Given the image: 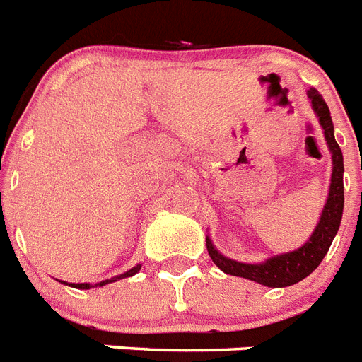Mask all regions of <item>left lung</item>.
I'll use <instances>...</instances> for the list:
<instances>
[{
    "label": "left lung",
    "mask_w": 362,
    "mask_h": 362,
    "mask_svg": "<svg viewBox=\"0 0 362 362\" xmlns=\"http://www.w3.org/2000/svg\"><path fill=\"white\" fill-rule=\"evenodd\" d=\"M308 99H310L312 110L316 114L317 121L323 129V136L327 141L329 151L332 158V173H331V185H329V194L325 199V205L322 209V216L317 221L316 228L308 237V241L303 247L291 250V252L276 254L271 256L265 262L259 263H243L237 259L226 258L224 254L218 252L216 247L211 241V237H205L207 243V252L216 267L224 271L226 274L233 276H241V279L254 280L262 286L267 288H286V286H293L306 279L314 269L322 263L325 258L329 247H331L332 239L337 235L340 221H342L344 211V157L342 149L334 140V127H332L331 112L329 106L325 104L323 97L317 93V89H308L306 91Z\"/></svg>",
    "instance_id": "8db88e82"
}]
</instances>
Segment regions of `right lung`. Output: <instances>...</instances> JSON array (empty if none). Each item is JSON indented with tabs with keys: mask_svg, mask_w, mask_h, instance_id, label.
<instances>
[{
	"mask_svg": "<svg viewBox=\"0 0 362 362\" xmlns=\"http://www.w3.org/2000/svg\"><path fill=\"white\" fill-rule=\"evenodd\" d=\"M140 269H141V265H140V263H138L136 267L129 269L127 273L119 274V276H114V279H110V280H103V282H99V284H95V286H97V288H100V286H106V284H110V282H115V280L127 279V276H132V274L138 273ZM63 284H66V282H63ZM69 286H71V288H78V290H89V288H95V286H93V284H89V282H82V284H69Z\"/></svg>",
	"mask_w": 362,
	"mask_h": 362,
	"instance_id": "obj_1",
	"label": "right lung"
}]
</instances>
